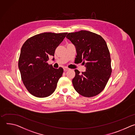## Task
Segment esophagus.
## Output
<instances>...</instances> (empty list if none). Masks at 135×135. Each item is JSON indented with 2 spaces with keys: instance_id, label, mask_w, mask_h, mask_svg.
Wrapping results in <instances>:
<instances>
[{
  "instance_id": "obj_1",
  "label": "esophagus",
  "mask_w": 135,
  "mask_h": 135,
  "mask_svg": "<svg viewBox=\"0 0 135 135\" xmlns=\"http://www.w3.org/2000/svg\"><path fill=\"white\" fill-rule=\"evenodd\" d=\"M64 71H65V72H66V71H68L69 70V68H64Z\"/></svg>"
}]
</instances>
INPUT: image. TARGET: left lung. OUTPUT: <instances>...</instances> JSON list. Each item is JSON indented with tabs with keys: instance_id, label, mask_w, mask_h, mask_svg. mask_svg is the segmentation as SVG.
I'll list each match as a JSON object with an SVG mask.
<instances>
[{
	"instance_id": "left-lung-1",
	"label": "left lung",
	"mask_w": 135,
	"mask_h": 135,
	"mask_svg": "<svg viewBox=\"0 0 135 135\" xmlns=\"http://www.w3.org/2000/svg\"><path fill=\"white\" fill-rule=\"evenodd\" d=\"M66 38L75 46V61L85 63L86 71L80 74L75 70L72 80L75 90L86 97L95 96L105 87L112 72L110 51L104 39L90 31L81 30L69 33Z\"/></svg>"
}]
</instances>
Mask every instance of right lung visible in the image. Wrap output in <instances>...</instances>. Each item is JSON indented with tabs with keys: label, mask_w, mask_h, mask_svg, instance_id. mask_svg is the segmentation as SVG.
<instances>
[{
	"label": "right lung",
	"mask_w": 135,
	"mask_h": 135,
	"mask_svg": "<svg viewBox=\"0 0 135 135\" xmlns=\"http://www.w3.org/2000/svg\"><path fill=\"white\" fill-rule=\"evenodd\" d=\"M67 34L44 32L29 38L23 45L18 68L24 85L32 95L43 98L54 92L63 69L54 68L47 62L50 56H54Z\"/></svg>",
	"instance_id": "add662e5"
}]
</instances>
